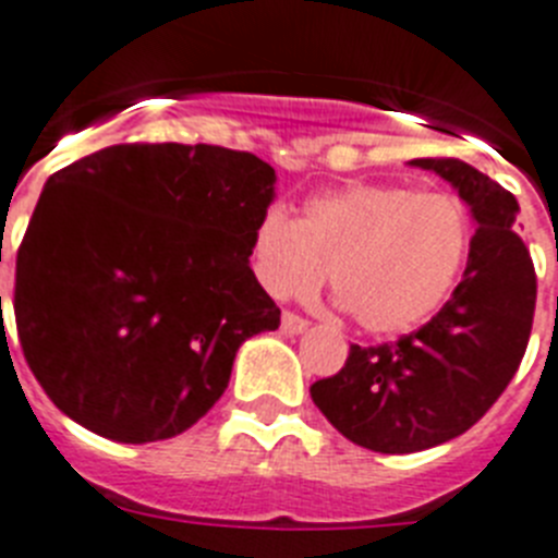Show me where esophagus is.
<instances>
[{"label": "esophagus", "mask_w": 558, "mask_h": 558, "mask_svg": "<svg viewBox=\"0 0 558 558\" xmlns=\"http://www.w3.org/2000/svg\"><path fill=\"white\" fill-rule=\"evenodd\" d=\"M311 327V322L302 316H296V313H282V332L284 336H299V332H304Z\"/></svg>", "instance_id": "esophagus-1"}]
</instances>
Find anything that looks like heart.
<instances>
[{
	"label": "heart",
	"mask_w": 558,
	"mask_h": 558,
	"mask_svg": "<svg viewBox=\"0 0 558 558\" xmlns=\"http://www.w3.org/2000/svg\"><path fill=\"white\" fill-rule=\"evenodd\" d=\"M471 247L474 222L451 194L359 183L311 199L299 222L268 208L251 265L276 299H311L330 274L332 296L361 330L398 336L449 302Z\"/></svg>",
	"instance_id": "obj_1"
}]
</instances>
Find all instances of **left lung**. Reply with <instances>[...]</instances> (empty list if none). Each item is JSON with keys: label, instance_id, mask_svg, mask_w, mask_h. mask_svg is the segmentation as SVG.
<instances>
[{"label": "left lung", "instance_id": "1", "mask_svg": "<svg viewBox=\"0 0 558 558\" xmlns=\"http://www.w3.org/2000/svg\"><path fill=\"white\" fill-rule=\"evenodd\" d=\"M460 194L474 220L463 279L437 316L395 344L350 347L311 398L322 415L364 449L412 454L469 432L494 407L525 355L536 274L513 233L519 203L488 174L454 157H421Z\"/></svg>", "mask_w": 558, "mask_h": 558}]
</instances>
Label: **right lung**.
Listing matches in <instances>:
<instances>
[{
	"label": "right lung",
	"instance_id": "obj_1",
	"mask_svg": "<svg viewBox=\"0 0 558 558\" xmlns=\"http://www.w3.org/2000/svg\"><path fill=\"white\" fill-rule=\"evenodd\" d=\"M276 171L251 151L121 143L47 180L13 313L50 401L95 435L166 440L226 392L236 350L279 327L251 270Z\"/></svg>",
	"mask_w": 558,
	"mask_h": 558
}]
</instances>
